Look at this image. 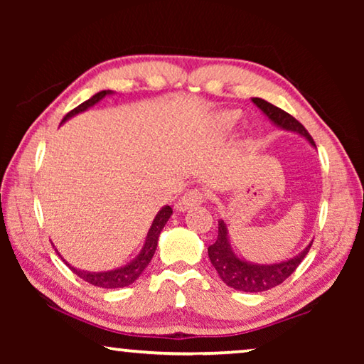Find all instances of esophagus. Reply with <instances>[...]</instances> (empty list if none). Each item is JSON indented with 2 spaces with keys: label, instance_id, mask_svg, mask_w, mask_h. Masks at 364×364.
Masks as SVG:
<instances>
[{
  "label": "esophagus",
  "instance_id": "esophagus-1",
  "mask_svg": "<svg viewBox=\"0 0 364 364\" xmlns=\"http://www.w3.org/2000/svg\"><path fill=\"white\" fill-rule=\"evenodd\" d=\"M205 199H207V196H205L204 191L191 189V191H188V193L181 197L180 200L176 202V210L184 212V210H188V208H191V207L202 204V202H205Z\"/></svg>",
  "mask_w": 364,
  "mask_h": 364
}]
</instances>
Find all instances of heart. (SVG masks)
Here are the masks:
<instances>
[{"label": "heart", "mask_w": 364, "mask_h": 364, "mask_svg": "<svg viewBox=\"0 0 364 364\" xmlns=\"http://www.w3.org/2000/svg\"><path fill=\"white\" fill-rule=\"evenodd\" d=\"M236 119H237V114H225V117H223V122L226 123V125H231V123H234L236 122Z\"/></svg>", "instance_id": "1"}]
</instances>
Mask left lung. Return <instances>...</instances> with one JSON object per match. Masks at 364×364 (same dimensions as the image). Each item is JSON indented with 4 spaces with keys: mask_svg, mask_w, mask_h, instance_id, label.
<instances>
[{
    "mask_svg": "<svg viewBox=\"0 0 364 364\" xmlns=\"http://www.w3.org/2000/svg\"><path fill=\"white\" fill-rule=\"evenodd\" d=\"M254 104L257 107L263 110V114L268 119L276 123V125L284 128V130H291L305 136L310 143L315 146V141L310 136V133L306 132V128L301 123L294 119L291 114H287L286 110L273 106L268 101L260 100V97H254ZM311 244L299 254L297 257L291 258L287 262L273 263V264H252L249 262H244L241 258L236 257V254L231 250V245L228 242V231L223 220L218 221V237L212 245H208V258L213 264V268L217 269L220 278L223 279L225 284H228L236 291L244 292H263L269 291L276 286H279L281 282H284L289 276H291L299 264L304 260L305 255L310 250Z\"/></svg>",
    "mask_w": 364,
    "mask_h": 364,
    "instance_id": "obj_1",
    "label": "left lung"
}]
</instances>
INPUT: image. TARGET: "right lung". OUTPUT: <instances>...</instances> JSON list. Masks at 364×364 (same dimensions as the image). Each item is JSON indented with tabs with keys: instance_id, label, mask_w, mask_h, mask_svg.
<instances>
[{
	"instance_id": "add662e5",
	"label": "right lung",
	"mask_w": 364,
	"mask_h": 364,
	"mask_svg": "<svg viewBox=\"0 0 364 364\" xmlns=\"http://www.w3.org/2000/svg\"><path fill=\"white\" fill-rule=\"evenodd\" d=\"M109 93H110V91H100V93L95 95L93 97H91V100L82 102L75 109H72L70 112L64 117L63 122H65L67 119H70V117H73V115L78 114V112H83V110H86V109L91 107V106H95L96 102H100L102 97L106 96V95H109ZM171 213H173V210H171V207L170 205H165L162 210H160L156 215V218H154L152 225H151V230H149V232H147L146 244H144L143 250H141V254L136 258H134L132 263H128L127 267L119 268V269H114V271H104V273H88V271H80L77 268L70 267V264L67 263V262H65V264L73 271V273H75L77 276H80V278H82L83 281L90 282V284L97 286V287L117 289V287L130 286V284H133V282L139 278V274L143 273L147 264H149V262L152 260L154 252H156V247H157V241H159L160 231L164 230V226L168 221Z\"/></svg>"
}]
</instances>
